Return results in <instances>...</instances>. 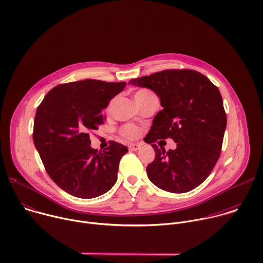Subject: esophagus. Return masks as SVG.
Returning a JSON list of instances; mask_svg holds the SVG:
<instances>
[{"mask_svg":"<svg viewBox=\"0 0 263 263\" xmlns=\"http://www.w3.org/2000/svg\"><path fill=\"white\" fill-rule=\"evenodd\" d=\"M141 146V144L140 143H131V144H129V149L130 151H137V149H139V147Z\"/></svg>","mask_w":263,"mask_h":263,"instance_id":"esophagus-1","label":"esophagus"}]
</instances>
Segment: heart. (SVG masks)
<instances>
[{
  "mask_svg": "<svg viewBox=\"0 0 263 263\" xmlns=\"http://www.w3.org/2000/svg\"><path fill=\"white\" fill-rule=\"evenodd\" d=\"M151 97H154V93H153L152 91H149V90H147V89H139V90H137V91L135 92V95H134V100H135L136 104H138V103H140V102H142V101H144V100H146V99H148V98H151ZM114 103H115V100H111V101L109 102V104L107 105V108H106V111H107V112H110V111H111L112 106H114ZM121 134H122L124 137H126V138L133 139V138H135V137L138 136L139 131H138V129H137L135 126H133V125H126V126H124V127L121 129Z\"/></svg>",
  "mask_w": 263,
  "mask_h": 263,
  "instance_id": "1",
  "label": "heart"
}]
</instances>
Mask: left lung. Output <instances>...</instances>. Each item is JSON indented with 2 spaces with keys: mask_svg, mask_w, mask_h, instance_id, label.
Returning <instances> with one entry per match:
<instances>
[{
  "mask_svg": "<svg viewBox=\"0 0 263 263\" xmlns=\"http://www.w3.org/2000/svg\"><path fill=\"white\" fill-rule=\"evenodd\" d=\"M129 84L152 89L163 108L144 140L152 143L156 153L146 166L148 179L170 193L196 189L218 160L227 126L218 88L193 69H166L130 80ZM166 138L177 142V147L167 153L162 145L159 148L155 144Z\"/></svg>",
  "mask_w": 263,
  "mask_h": 263,
  "instance_id": "left-lung-1",
  "label": "left lung"
}]
</instances>
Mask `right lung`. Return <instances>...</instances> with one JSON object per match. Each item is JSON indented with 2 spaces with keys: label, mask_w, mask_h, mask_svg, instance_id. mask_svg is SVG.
Wrapping results in <instances>:
<instances>
[{
  "label": "right lung",
  "mask_w": 263,
  "mask_h": 263,
  "mask_svg": "<svg viewBox=\"0 0 263 263\" xmlns=\"http://www.w3.org/2000/svg\"><path fill=\"white\" fill-rule=\"evenodd\" d=\"M126 82L86 79L51 89L36 110L33 141L48 175L67 194L92 199L111 190L126 145L110 141L103 152L90 146L101 114Z\"/></svg>",
  "instance_id": "obj_1"
}]
</instances>
